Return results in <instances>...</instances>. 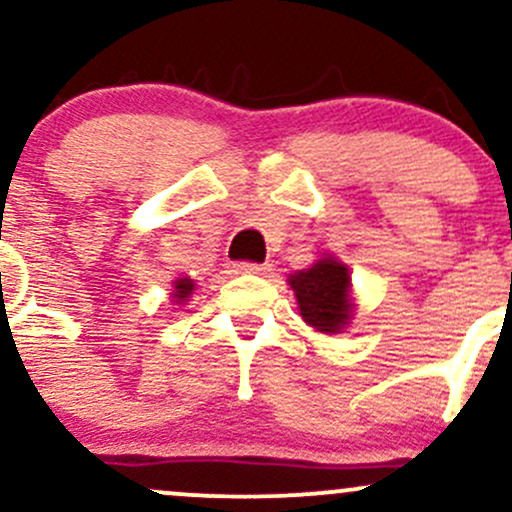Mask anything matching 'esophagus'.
<instances>
[{"label":"esophagus","mask_w":512,"mask_h":512,"mask_svg":"<svg viewBox=\"0 0 512 512\" xmlns=\"http://www.w3.org/2000/svg\"><path fill=\"white\" fill-rule=\"evenodd\" d=\"M272 264H257V262H238L236 272L240 274H267Z\"/></svg>","instance_id":"1"}]
</instances>
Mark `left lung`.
<instances>
[{
  "label": "left lung",
  "mask_w": 512,
  "mask_h": 512,
  "mask_svg": "<svg viewBox=\"0 0 512 512\" xmlns=\"http://www.w3.org/2000/svg\"><path fill=\"white\" fill-rule=\"evenodd\" d=\"M303 320L322 334H339L351 322V276L346 264L322 257L310 269L289 276Z\"/></svg>",
  "instance_id": "left-lung-1"
}]
</instances>
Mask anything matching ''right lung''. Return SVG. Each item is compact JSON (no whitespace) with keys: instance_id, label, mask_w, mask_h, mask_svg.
I'll return each mask as SVG.
<instances>
[{"instance_id":"1","label":"right lung","mask_w":512,"mask_h":512,"mask_svg":"<svg viewBox=\"0 0 512 512\" xmlns=\"http://www.w3.org/2000/svg\"><path fill=\"white\" fill-rule=\"evenodd\" d=\"M192 291H195V281L182 276V279L173 281V293H170V296L175 298V303H185L187 298L192 296Z\"/></svg>"}]
</instances>
